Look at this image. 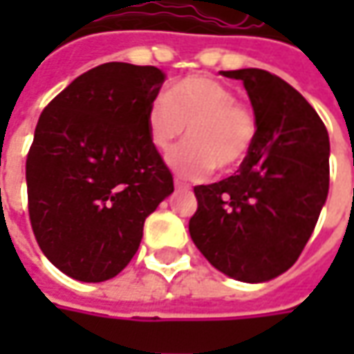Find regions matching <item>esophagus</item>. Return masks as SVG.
<instances>
[{
    "label": "esophagus",
    "mask_w": 354,
    "mask_h": 354,
    "mask_svg": "<svg viewBox=\"0 0 354 354\" xmlns=\"http://www.w3.org/2000/svg\"><path fill=\"white\" fill-rule=\"evenodd\" d=\"M175 189H191V185L185 183L183 179H179V177H175Z\"/></svg>",
    "instance_id": "1"
}]
</instances>
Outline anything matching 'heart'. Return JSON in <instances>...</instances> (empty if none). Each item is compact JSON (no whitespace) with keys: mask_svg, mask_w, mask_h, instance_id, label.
<instances>
[{"mask_svg":"<svg viewBox=\"0 0 354 354\" xmlns=\"http://www.w3.org/2000/svg\"><path fill=\"white\" fill-rule=\"evenodd\" d=\"M189 128V142L169 156L171 169L185 179H203L214 167L232 171L254 147L258 124L246 104L226 84L189 76L173 84L147 110L149 138L167 153Z\"/></svg>","mask_w":354,"mask_h":354,"instance_id":"obj_1","label":"heart"}]
</instances>
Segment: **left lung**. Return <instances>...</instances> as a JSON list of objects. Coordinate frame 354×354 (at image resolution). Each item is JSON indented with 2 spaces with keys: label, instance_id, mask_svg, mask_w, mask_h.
I'll return each instance as SVG.
<instances>
[{
  "label": "left lung",
  "instance_id": "1",
  "mask_svg": "<svg viewBox=\"0 0 354 354\" xmlns=\"http://www.w3.org/2000/svg\"><path fill=\"white\" fill-rule=\"evenodd\" d=\"M223 75L242 80L258 133L234 175L195 187L189 232L218 272L260 283L295 264L317 225L329 193V136L311 104L279 76L260 68Z\"/></svg>",
  "mask_w": 354,
  "mask_h": 354
}]
</instances>
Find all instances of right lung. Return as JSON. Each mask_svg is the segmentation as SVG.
I'll list each match as a JSON object with an SVG mask.
<instances>
[{"label": "right lung", "mask_w": 354, "mask_h": 354, "mask_svg": "<svg viewBox=\"0 0 354 354\" xmlns=\"http://www.w3.org/2000/svg\"><path fill=\"white\" fill-rule=\"evenodd\" d=\"M163 80L156 66L106 62L75 78L37 122L25 165L29 218L48 262L78 281L118 276L145 218L173 193L147 128Z\"/></svg>", "instance_id": "right-lung-1"}]
</instances>
